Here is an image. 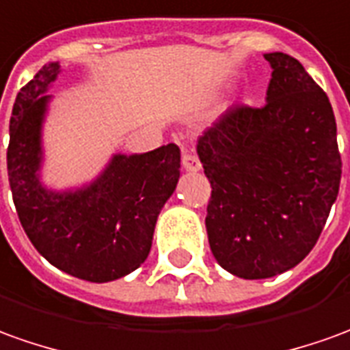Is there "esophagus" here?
<instances>
[{"instance_id":"1","label":"esophagus","mask_w":350,"mask_h":350,"mask_svg":"<svg viewBox=\"0 0 350 350\" xmlns=\"http://www.w3.org/2000/svg\"><path fill=\"white\" fill-rule=\"evenodd\" d=\"M183 167L187 171H190V173H194V171H200V167H202V163H200V160L194 156V154H185L183 156Z\"/></svg>"}]
</instances>
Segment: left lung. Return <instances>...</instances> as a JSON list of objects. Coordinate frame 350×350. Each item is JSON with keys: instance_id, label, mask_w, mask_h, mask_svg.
<instances>
[{"instance_id": "8db88e82", "label": "left lung", "mask_w": 350, "mask_h": 350, "mask_svg": "<svg viewBox=\"0 0 350 350\" xmlns=\"http://www.w3.org/2000/svg\"><path fill=\"white\" fill-rule=\"evenodd\" d=\"M267 105L226 110L198 139L211 183L206 228L217 262L261 280L290 271L317 244L341 180L336 116L299 60L267 53Z\"/></svg>"}]
</instances>
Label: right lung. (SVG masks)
Listing matches in <instances>:
<instances>
[{"label":"right lung","instance_id":"right-lung-1","mask_svg":"<svg viewBox=\"0 0 350 350\" xmlns=\"http://www.w3.org/2000/svg\"><path fill=\"white\" fill-rule=\"evenodd\" d=\"M60 72L45 64L16 95L9 124L7 173L24 232L60 271L88 282H112L148 257L161 207L177 187L180 150L163 144L146 154H116L89 187L53 192L40 183L42 125Z\"/></svg>","mask_w":350,"mask_h":350}]
</instances>
